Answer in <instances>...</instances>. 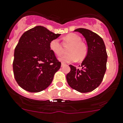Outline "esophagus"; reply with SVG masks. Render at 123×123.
<instances>
[{
	"instance_id": "1",
	"label": "esophagus",
	"mask_w": 123,
	"mask_h": 123,
	"mask_svg": "<svg viewBox=\"0 0 123 123\" xmlns=\"http://www.w3.org/2000/svg\"><path fill=\"white\" fill-rule=\"evenodd\" d=\"M66 65V64H64V63H63V62H62V64H61V67L64 66V65Z\"/></svg>"
}]
</instances>
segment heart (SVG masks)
<instances>
[{
  "mask_svg": "<svg viewBox=\"0 0 123 123\" xmlns=\"http://www.w3.org/2000/svg\"><path fill=\"white\" fill-rule=\"evenodd\" d=\"M65 40L71 44L68 48V53L62 56L59 60L63 62H72L78 60H83L86 56L88 49L85 44L81 41V38L75 34H69L64 38ZM50 50L57 56H60L62 53V49L58 39L52 40L50 43Z\"/></svg>",
  "mask_w": 123,
  "mask_h": 123,
  "instance_id": "obj_1",
  "label": "heart"
}]
</instances>
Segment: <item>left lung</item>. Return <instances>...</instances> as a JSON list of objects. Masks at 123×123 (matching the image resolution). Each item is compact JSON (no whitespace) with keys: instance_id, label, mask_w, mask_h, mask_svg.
Here are the masks:
<instances>
[{"instance_id":"obj_1","label":"left lung","mask_w":123,"mask_h":123,"mask_svg":"<svg viewBox=\"0 0 123 123\" xmlns=\"http://www.w3.org/2000/svg\"><path fill=\"white\" fill-rule=\"evenodd\" d=\"M85 38L88 53L81 64L82 68L70 65V72L67 74L68 83L73 89L82 92H89L102 83L106 70L108 55L103 39L91 31L83 28L74 30Z\"/></svg>"}]
</instances>
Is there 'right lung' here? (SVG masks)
Listing matches in <instances>:
<instances>
[{"mask_svg":"<svg viewBox=\"0 0 123 123\" xmlns=\"http://www.w3.org/2000/svg\"><path fill=\"white\" fill-rule=\"evenodd\" d=\"M60 35L38 26L20 37L14 50L12 67L14 78L21 88L38 92L51 84L61 63L50 50L49 44Z\"/></svg>","mask_w":123,"mask_h":123,"instance_id":"add662e5","label":"right lung"}]
</instances>
